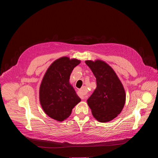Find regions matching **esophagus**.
Returning a JSON list of instances; mask_svg holds the SVG:
<instances>
[{
  "label": "esophagus",
  "instance_id": "esophagus-1",
  "mask_svg": "<svg viewBox=\"0 0 158 158\" xmlns=\"http://www.w3.org/2000/svg\"><path fill=\"white\" fill-rule=\"evenodd\" d=\"M86 89L85 87H82L80 90L78 91V95L82 99H85V94H86Z\"/></svg>",
  "mask_w": 158,
  "mask_h": 158
}]
</instances>
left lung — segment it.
Here are the masks:
<instances>
[{"mask_svg":"<svg viewBox=\"0 0 158 158\" xmlns=\"http://www.w3.org/2000/svg\"><path fill=\"white\" fill-rule=\"evenodd\" d=\"M96 78L97 87L87 99L94 118L99 122H109L121 113L126 102L123 85L114 71L101 60H85Z\"/></svg>","mask_w":158,"mask_h":158,"instance_id":"obj_1","label":"left lung"}]
</instances>
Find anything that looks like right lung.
I'll return each instance as SVG.
<instances>
[{"mask_svg": "<svg viewBox=\"0 0 158 158\" xmlns=\"http://www.w3.org/2000/svg\"><path fill=\"white\" fill-rule=\"evenodd\" d=\"M80 60L62 57L52 63L39 88V101L48 116L57 121L68 118L81 99L69 83L71 74Z\"/></svg>", "mask_w": 158, "mask_h": 158, "instance_id": "right-lung-1", "label": "right lung"}]
</instances>
